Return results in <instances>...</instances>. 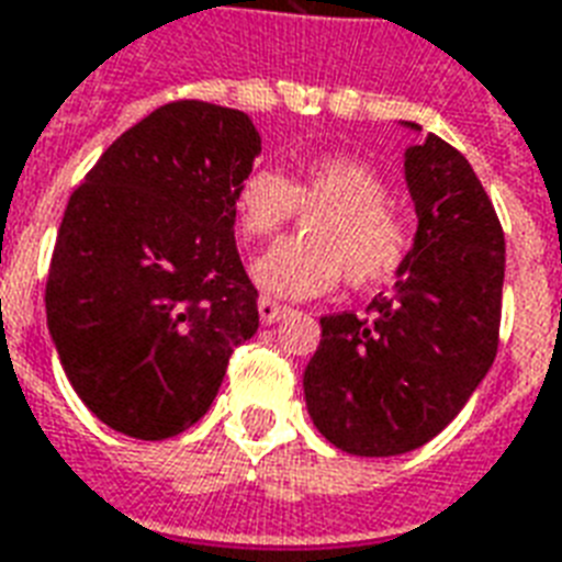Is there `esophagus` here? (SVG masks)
Instances as JSON below:
<instances>
[{"label":"esophagus","mask_w":562,"mask_h":562,"mask_svg":"<svg viewBox=\"0 0 562 562\" xmlns=\"http://www.w3.org/2000/svg\"><path fill=\"white\" fill-rule=\"evenodd\" d=\"M289 312L291 310L285 303H277L271 297H259V318H262V324H273V321L285 318Z\"/></svg>","instance_id":"34e87169"}]
</instances>
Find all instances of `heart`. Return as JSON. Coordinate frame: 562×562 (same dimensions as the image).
<instances>
[{"label": "heart", "instance_id": "heart-1", "mask_svg": "<svg viewBox=\"0 0 562 562\" xmlns=\"http://www.w3.org/2000/svg\"><path fill=\"white\" fill-rule=\"evenodd\" d=\"M233 203L250 241H271L300 212L315 214L306 241H282L252 262V280L268 294L312 297L341 277L371 289L392 280L413 252L409 217L389 203L385 179L359 158H312L291 179L256 167L238 182Z\"/></svg>", "mask_w": 562, "mask_h": 562}]
</instances>
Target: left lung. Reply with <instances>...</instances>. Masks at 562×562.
<instances>
[{"label": "left lung", "instance_id": "left-lung-1", "mask_svg": "<svg viewBox=\"0 0 562 562\" xmlns=\"http://www.w3.org/2000/svg\"><path fill=\"white\" fill-rule=\"evenodd\" d=\"M406 182L418 233L395 289L366 318L324 315L303 374L321 436L357 457H395L442 434L498 353L504 229L490 194L439 135L406 149Z\"/></svg>", "mask_w": 562, "mask_h": 562}]
</instances>
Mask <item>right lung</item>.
<instances>
[{
	"label": "right lung",
	"instance_id": "right-lung-1",
	"mask_svg": "<svg viewBox=\"0 0 562 562\" xmlns=\"http://www.w3.org/2000/svg\"><path fill=\"white\" fill-rule=\"evenodd\" d=\"M259 149L244 111L167 102L70 194L46 321L76 395L111 430L144 442L182 434L259 329L233 203Z\"/></svg>",
	"mask_w": 562,
	"mask_h": 562
}]
</instances>
